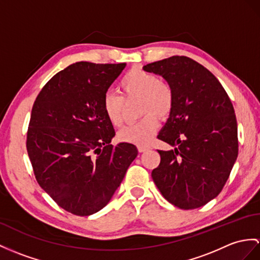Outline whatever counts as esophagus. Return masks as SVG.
Listing matches in <instances>:
<instances>
[{
	"label": "esophagus",
	"mask_w": 260,
	"mask_h": 260,
	"mask_svg": "<svg viewBox=\"0 0 260 260\" xmlns=\"http://www.w3.org/2000/svg\"><path fill=\"white\" fill-rule=\"evenodd\" d=\"M149 149H150L149 145H143V144H139L138 145V151L139 152H144V151H147Z\"/></svg>",
	"instance_id": "34e87169"
}]
</instances>
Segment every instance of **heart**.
<instances>
[{
  "instance_id": "1",
  "label": "heart",
  "mask_w": 260,
  "mask_h": 260,
  "mask_svg": "<svg viewBox=\"0 0 260 260\" xmlns=\"http://www.w3.org/2000/svg\"><path fill=\"white\" fill-rule=\"evenodd\" d=\"M123 96L126 100L139 99V111L144 116L134 124L124 126L118 132L121 142L147 144L151 141L159 125L156 115L164 119L171 115L174 106L172 88L159 79L156 75L142 68H132L120 81ZM105 115L113 126L121 125L123 121L124 99L113 91H107L103 99Z\"/></svg>"
}]
</instances>
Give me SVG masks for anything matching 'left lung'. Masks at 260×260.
Instances as JSON below:
<instances>
[{
    "instance_id": "obj_1",
    "label": "left lung",
    "mask_w": 260,
    "mask_h": 260,
    "mask_svg": "<svg viewBox=\"0 0 260 260\" xmlns=\"http://www.w3.org/2000/svg\"><path fill=\"white\" fill-rule=\"evenodd\" d=\"M143 69L162 76L174 93L173 110L157 139L175 149L157 150L161 162L152 179L174 206H203L223 189L238 155L232 101L218 79L189 57L172 56Z\"/></svg>"
}]
</instances>
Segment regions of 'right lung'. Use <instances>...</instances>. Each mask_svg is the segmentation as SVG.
<instances>
[{
    "label": "right lung",
    "mask_w": 260,
    "mask_h": 260,
    "mask_svg": "<svg viewBox=\"0 0 260 260\" xmlns=\"http://www.w3.org/2000/svg\"><path fill=\"white\" fill-rule=\"evenodd\" d=\"M125 62L78 61L50 78L31 108L26 149L40 186L78 216L109 203L138 155L131 143L110 144L103 99Z\"/></svg>",
    "instance_id": "1"
}]
</instances>
